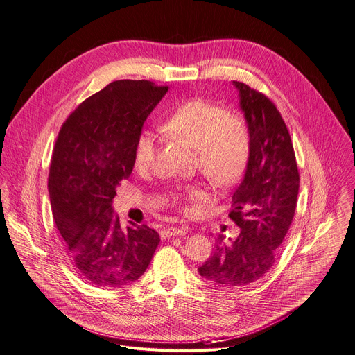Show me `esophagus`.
<instances>
[{"label":"esophagus","mask_w":355,"mask_h":355,"mask_svg":"<svg viewBox=\"0 0 355 355\" xmlns=\"http://www.w3.org/2000/svg\"><path fill=\"white\" fill-rule=\"evenodd\" d=\"M186 234H187V227H164L160 232L162 238H171V236L186 235Z\"/></svg>","instance_id":"obj_1"}]
</instances>
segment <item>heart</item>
Returning <instances> with one entry per match:
<instances>
[{
    "label": "heart",
    "instance_id": "obj_1",
    "mask_svg": "<svg viewBox=\"0 0 355 355\" xmlns=\"http://www.w3.org/2000/svg\"><path fill=\"white\" fill-rule=\"evenodd\" d=\"M162 132L196 150L198 168L219 189L234 184L246 171L251 157L252 137L243 117L211 100L192 98L173 110L162 123ZM159 139L153 130H141L133 146V162L139 172L155 168ZM172 200L187 212L195 205L209 202L200 184L179 186L171 192Z\"/></svg>",
    "mask_w": 355,
    "mask_h": 355
}]
</instances>
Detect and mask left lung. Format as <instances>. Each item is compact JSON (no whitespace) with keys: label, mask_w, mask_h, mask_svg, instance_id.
Returning <instances> with one entry per match:
<instances>
[{"label":"left lung","mask_w":355,"mask_h":355,"mask_svg":"<svg viewBox=\"0 0 355 355\" xmlns=\"http://www.w3.org/2000/svg\"><path fill=\"white\" fill-rule=\"evenodd\" d=\"M234 85L252 137L245 178L229 212L241 232L231 242L219 236L212 257L198 268L200 277L222 286L252 284L272 268L293 223L300 191L293 140L274 101L245 83Z\"/></svg>","instance_id":"1"}]
</instances>
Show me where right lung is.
I'll use <instances>...</instances> for the list:
<instances>
[{"mask_svg":"<svg viewBox=\"0 0 355 355\" xmlns=\"http://www.w3.org/2000/svg\"><path fill=\"white\" fill-rule=\"evenodd\" d=\"M148 80H117L90 96L58 132L49 173L55 226L77 272L97 286L121 288L148 269L159 234L120 226L112 202L133 171L143 123L168 92Z\"/></svg>","mask_w":355,"mask_h":355,"instance_id":"add662e5","label":"right lung"}]
</instances>
